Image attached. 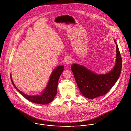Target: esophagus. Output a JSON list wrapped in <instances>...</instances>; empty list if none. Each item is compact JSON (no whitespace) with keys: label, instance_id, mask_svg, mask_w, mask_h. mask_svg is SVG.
Returning a JSON list of instances; mask_svg holds the SVG:
<instances>
[{"label":"esophagus","instance_id":"1","mask_svg":"<svg viewBox=\"0 0 131 131\" xmlns=\"http://www.w3.org/2000/svg\"><path fill=\"white\" fill-rule=\"evenodd\" d=\"M72 62V59L70 57H68L66 59V60H65V63H66V64H67V65L68 64H70Z\"/></svg>","mask_w":131,"mask_h":131}]
</instances>
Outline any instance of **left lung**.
Masks as SVG:
<instances>
[{"label":"left lung","instance_id":"obj_1","mask_svg":"<svg viewBox=\"0 0 131 131\" xmlns=\"http://www.w3.org/2000/svg\"><path fill=\"white\" fill-rule=\"evenodd\" d=\"M116 44V62L112 69L106 74H99L77 64L71 68L79 90L88 99H94L105 95L115 84L119 78L122 67V60L117 44Z\"/></svg>","mask_w":131,"mask_h":131}]
</instances>
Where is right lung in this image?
<instances>
[{
  "label": "right lung",
  "instance_id": "obj_1",
  "mask_svg": "<svg viewBox=\"0 0 131 131\" xmlns=\"http://www.w3.org/2000/svg\"><path fill=\"white\" fill-rule=\"evenodd\" d=\"M64 66L63 65L59 66L54 68L51 75L49 82L45 90L42 93L38 95H28L23 93L19 90L14 84L10 76L12 84L15 88L28 100L37 104H47L53 101L55 96L57 93L58 82L59 78L64 70Z\"/></svg>",
  "mask_w": 131,
  "mask_h": 131
}]
</instances>
